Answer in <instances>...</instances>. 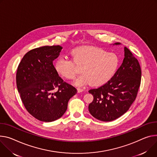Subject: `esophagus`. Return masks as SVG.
Returning <instances> with one entry per match:
<instances>
[{
  "instance_id": "34e87169",
  "label": "esophagus",
  "mask_w": 157,
  "mask_h": 157,
  "mask_svg": "<svg viewBox=\"0 0 157 157\" xmlns=\"http://www.w3.org/2000/svg\"><path fill=\"white\" fill-rule=\"evenodd\" d=\"M77 90H78V93H81L84 91V90L82 89V88H78Z\"/></svg>"
}]
</instances>
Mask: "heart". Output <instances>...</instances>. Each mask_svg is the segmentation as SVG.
Here are the masks:
<instances>
[{"instance_id":"1","label":"heart","mask_w":157,"mask_h":157,"mask_svg":"<svg viewBox=\"0 0 157 157\" xmlns=\"http://www.w3.org/2000/svg\"><path fill=\"white\" fill-rule=\"evenodd\" d=\"M71 54L73 59L66 56L59 57L55 63V69L63 77L71 79L77 73L75 64L82 66L83 74L74 81L78 86L90 83L93 86L104 84L113 77L119 64L116 54L96 47H79L75 49Z\"/></svg>"}]
</instances>
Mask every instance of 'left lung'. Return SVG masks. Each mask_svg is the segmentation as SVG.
<instances>
[{
	"label": "left lung",
	"mask_w": 157,
	"mask_h": 157,
	"mask_svg": "<svg viewBox=\"0 0 157 157\" xmlns=\"http://www.w3.org/2000/svg\"><path fill=\"white\" fill-rule=\"evenodd\" d=\"M124 49L123 63L114 76L103 86L89 90L94 98L89 105V111L99 120L111 121L120 117L136 98L141 83V67L131 51L126 47Z\"/></svg>",
	"instance_id": "1"
}]
</instances>
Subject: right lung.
Wrapping results in <instances>:
<instances>
[{"label": "right lung", "instance_id": "obj_1", "mask_svg": "<svg viewBox=\"0 0 157 157\" xmlns=\"http://www.w3.org/2000/svg\"><path fill=\"white\" fill-rule=\"evenodd\" d=\"M62 48L58 45L33 49L24 56L17 67L16 84L22 101L27 111L42 121L61 118L69 99L77 93L59 76L53 65Z\"/></svg>", "mask_w": 157, "mask_h": 157}]
</instances>
